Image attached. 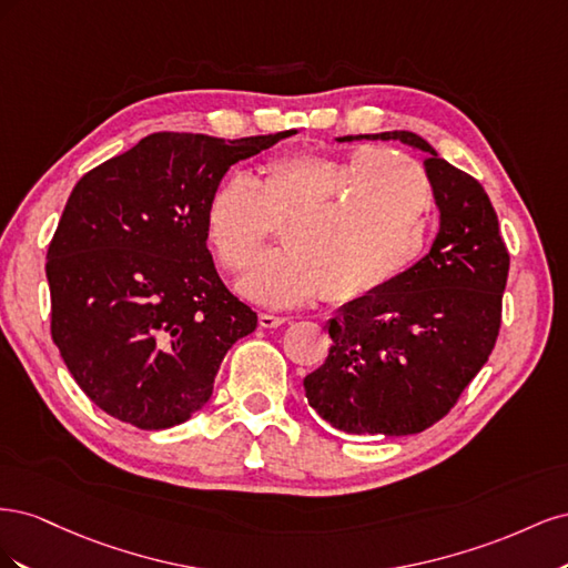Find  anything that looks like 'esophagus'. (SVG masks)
<instances>
[{
	"mask_svg": "<svg viewBox=\"0 0 568 568\" xmlns=\"http://www.w3.org/2000/svg\"><path fill=\"white\" fill-rule=\"evenodd\" d=\"M257 322H261L263 329H277V326L286 324L288 317H280V315H270V313H261L257 315Z\"/></svg>",
	"mask_w": 568,
	"mask_h": 568,
	"instance_id": "esophagus-1",
	"label": "esophagus"
}]
</instances>
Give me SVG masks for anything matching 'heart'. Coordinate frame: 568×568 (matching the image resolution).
Instances as JSON below:
<instances>
[{"label":"heart","mask_w":568,"mask_h":568,"mask_svg":"<svg viewBox=\"0 0 568 568\" xmlns=\"http://www.w3.org/2000/svg\"><path fill=\"white\" fill-rule=\"evenodd\" d=\"M434 205L428 175L390 149L288 153L267 161L257 180L244 173L220 180L205 201L203 236L217 265L239 274L282 230L286 248L251 267L244 294L272 307L317 296L355 305L419 265Z\"/></svg>","instance_id":"1"}]
</instances>
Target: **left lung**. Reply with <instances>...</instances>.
<instances>
[{
  "label": "left lung",
  "instance_id": "8db88e82",
  "mask_svg": "<svg viewBox=\"0 0 568 568\" xmlns=\"http://www.w3.org/2000/svg\"><path fill=\"white\" fill-rule=\"evenodd\" d=\"M351 140H398L428 153L440 232L398 284L341 307L329 322V355L303 386L338 432L409 436L448 415L488 363L503 324L509 251L486 189L419 134L341 136Z\"/></svg>",
  "mask_w": 568,
  "mask_h": 568
}]
</instances>
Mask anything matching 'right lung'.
<instances>
[{
  "instance_id": "right-lung-1",
  "label": "right lung",
  "mask_w": 568,
  "mask_h": 568,
  "mask_svg": "<svg viewBox=\"0 0 568 568\" xmlns=\"http://www.w3.org/2000/svg\"><path fill=\"white\" fill-rule=\"evenodd\" d=\"M288 132H156L82 175L47 251L51 338L106 415L144 432L209 403L257 315L222 284L203 209L227 170Z\"/></svg>"
}]
</instances>
